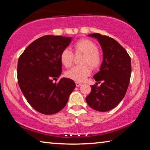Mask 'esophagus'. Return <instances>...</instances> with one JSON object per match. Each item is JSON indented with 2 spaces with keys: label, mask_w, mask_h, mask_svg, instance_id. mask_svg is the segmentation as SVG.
Instances as JSON below:
<instances>
[{
  "label": "esophagus",
  "mask_w": 150,
  "mask_h": 150,
  "mask_svg": "<svg viewBox=\"0 0 150 150\" xmlns=\"http://www.w3.org/2000/svg\"><path fill=\"white\" fill-rule=\"evenodd\" d=\"M81 85V83H78V82H76V87H80V86Z\"/></svg>",
  "instance_id": "1"
}]
</instances>
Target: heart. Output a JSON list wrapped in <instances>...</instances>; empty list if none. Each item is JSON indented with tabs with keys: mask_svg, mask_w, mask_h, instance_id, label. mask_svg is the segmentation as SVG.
Returning <instances> with one entry per match:
<instances>
[{
	"mask_svg": "<svg viewBox=\"0 0 150 150\" xmlns=\"http://www.w3.org/2000/svg\"><path fill=\"white\" fill-rule=\"evenodd\" d=\"M75 54H83L81 63L68 70L66 77L77 82H83L91 74V69H98L102 63V57L98 52L97 45L90 40L83 38L77 40L73 44ZM74 59V54L68 48H65L60 54V61L65 67H70Z\"/></svg>",
	"mask_w": 150,
	"mask_h": 150,
	"instance_id": "obj_1",
	"label": "heart"
}]
</instances>
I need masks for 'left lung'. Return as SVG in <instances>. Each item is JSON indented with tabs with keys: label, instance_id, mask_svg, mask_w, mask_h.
Instances as JSON below:
<instances>
[{
	"label": "left lung",
	"instance_id": "8db88e82",
	"mask_svg": "<svg viewBox=\"0 0 150 150\" xmlns=\"http://www.w3.org/2000/svg\"><path fill=\"white\" fill-rule=\"evenodd\" d=\"M88 36L99 42L103 62L100 71L93 77L97 83L91 87L86 101L94 110L106 112L117 106L126 95L132 71L131 59L126 50L112 38L98 33ZM98 83H101L100 86Z\"/></svg>",
	"mask_w": 150,
	"mask_h": 150
}]
</instances>
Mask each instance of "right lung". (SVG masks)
<instances>
[{
  "mask_svg": "<svg viewBox=\"0 0 150 150\" xmlns=\"http://www.w3.org/2000/svg\"><path fill=\"white\" fill-rule=\"evenodd\" d=\"M71 38L62 35H44L28 46L19 57L17 78L19 87L28 102L44 115L62 110L75 88L72 79L62 78L60 54Z\"/></svg>",
  "mask_w": 150,
  "mask_h": 150,
  "instance_id": "obj_1",
  "label": "right lung"
}]
</instances>
